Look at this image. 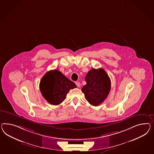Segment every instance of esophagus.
I'll return each instance as SVG.
<instances>
[{
  "label": "esophagus",
  "mask_w": 154,
  "mask_h": 154,
  "mask_svg": "<svg viewBox=\"0 0 154 154\" xmlns=\"http://www.w3.org/2000/svg\"><path fill=\"white\" fill-rule=\"evenodd\" d=\"M75 84H76V85H77V87H79V88L81 87V83H79V82H76Z\"/></svg>",
  "instance_id": "34e87169"
}]
</instances>
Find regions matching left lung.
<instances>
[{
	"instance_id": "1",
	"label": "left lung",
	"mask_w": 154,
	"mask_h": 154,
	"mask_svg": "<svg viewBox=\"0 0 154 154\" xmlns=\"http://www.w3.org/2000/svg\"><path fill=\"white\" fill-rule=\"evenodd\" d=\"M86 85L81 89L85 99L93 106H98L106 99L111 88V81L102 68H92L85 77Z\"/></svg>"
}]
</instances>
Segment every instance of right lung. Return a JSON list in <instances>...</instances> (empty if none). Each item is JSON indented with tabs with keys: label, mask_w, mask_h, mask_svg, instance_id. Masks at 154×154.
I'll list each match as a JSON object with an SVG mask.
<instances>
[{
	"label": "right lung",
	"mask_w": 154,
	"mask_h": 154,
	"mask_svg": "<svg viewBox=\"0 0 154 154\" xmlns=\"http://www.w3.org/2000/svg\"><path fill=\"white\" fill-rule=\"evenodd\" d=\"M76 87L73 82L56 69L48 72L40 83L42 95L49 103L53 105L62 103L69 90Z\"/></svg>",
	"instance_id": "add662e5"
}]
</instances>
